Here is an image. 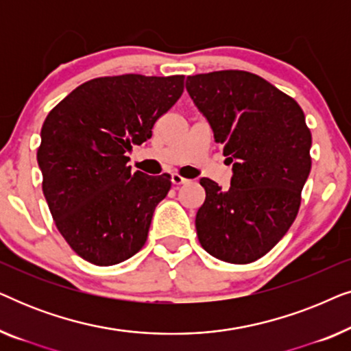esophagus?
Wrapping results in <instances>:
<instances>
[{"label": "esophagus", "mask_w": 351, "mask_h": 351, "mask_svg": "<svg viewBox=\"0 0 351 351\" xmlns=\"http://www.w3.org/2000/svg\"><path fill=\"white\" fill-rule=\"evenodd\" d=\"M171 180H172V184H174V185H182V184H185V182H186V179H184V177H182L180 174H172Z\"/></svg>", "instance_id": "1"}]
</instances>
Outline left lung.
Masks as SVG:
<instances>
[{
    "label": "left lung",
    "mask_w": 351,
    "mask_h": 351,
    "mask_svg": "<svg viewBox=\"0 0 351 351\" xmlns=\"http://www.w3.org/2000/svg\"><path fill=\"white\" fill-rule=\"evenodd\" d=\"M185 88L233 165L230 189L201 179L196 234L210 256L249 263L295 220L311 169V134L294 99L261 76L223 70L186 76Z\"/></svg>",
    "instance_id": "left-lung-1"
}]
</instances>
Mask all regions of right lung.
Instances as JSON below:
<instances>
[{
    "label": "right lung",
    "mask_w": 351,
    "mask_h": 351,
    "mask_svg": "<svg viewBox=\"0 0 351 351\" xmlns=\"http://www.w3.org/2000/svg\"><path fill=\"white\" fill-rule=\"evenodd\" d=\"M184 93V75H121L81 84L41 128L38 166L52 219L70 247L94 265L128 261L147 241L171 177L131 172L128 153Z\"/></svg>",
    "instance_id": "1"
}]
</instances>
